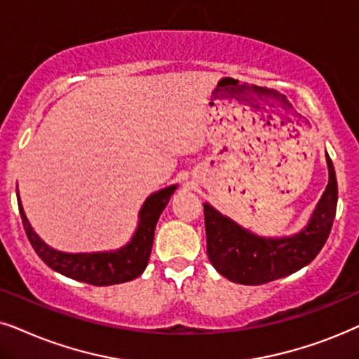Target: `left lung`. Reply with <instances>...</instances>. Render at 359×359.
Here are the masks:
<instances>
[{
    "instance_id": "left-lung-1",
    "label": "left lung",
    "mask_w": 359,
    "mask_h": 359,
    "mask_svg": "<svg viewBox=\"0 0 359 359\" xmlns=\"http://www.w3.org/2000/svg\"><path fill=\"white\" fill-rule=\"evenodd\" d=\"M330 180L302 233L283 240H264L203 203L207 255L219 274L245 285H259L302 269L315 259L332 231L337 213L338 185L327 154Z\"/></svg>"
}]
</instances>
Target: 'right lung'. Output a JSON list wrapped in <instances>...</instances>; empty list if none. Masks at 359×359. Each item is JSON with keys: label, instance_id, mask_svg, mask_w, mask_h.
<instances>
[{"label": "right lung", "instance_id": "1", "mask_svg": "<svg viewBox=\"0 0 359 359\" xmlns=\"http://www.w3.org/2000/svg\"><path fill=\"white\" fill-rule=\"evenodd\" d=\"M177 187H167L152 194L142 205L140 213V226L130 245L114 252H93V255H67L52 250L32 231L26 215L22 212L21 200L18 198L19 213H21L22 226L27 240L34 248L37 256L52 269L60 272L70 279L92 285H113L123 284L136 279L146 269L149 261L152 241H154V229L162 210L169 203V200ZM18 194V190H16Z\"/></svg>", "mask_w": 359, "mask_h": 359}]
</instances>
